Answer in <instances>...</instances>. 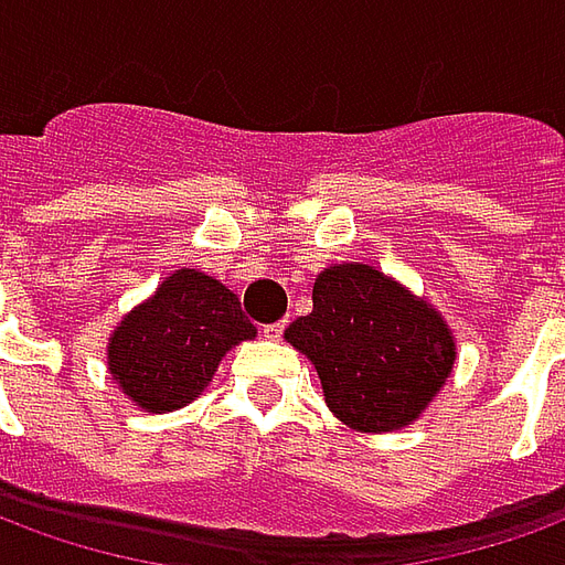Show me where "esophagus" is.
Wrapping results in <instances>:
<instances>
[{"label":"esophagus","instance_id":"1","mask_svg":"<svg viewBox=\"0 0 565 565\" xmlns=\"http://www.w3.org/2000/svg\"><path fill=\"white\" fill-rule=\"evenodd\" d=\"M284 327H287L284 320H278V323H266V327H263V335H266L269 342H278L284 335Z\"/></svg>","mask_w":565,"mask_h":565}]
</instances>
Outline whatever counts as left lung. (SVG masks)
Here are the masks:
<instances>
[{"label": "left lung", "mask_w": 565, "mask_h": 565, "mask_svg": "<svg viewBox=\"0 0 565 565\" xmlns=\"http://www.w3.org/2000/svg\"><path fill=\"white\" fill-rule=\"evenodd\" d=\"M311 302L284 339L315 363L332 415L360 433H393L424 415L457 356L436 308L363 263L320 271Z\"/></svg>", "instance_id": "left-lung-1"}]
</instances>
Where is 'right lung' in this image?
<instances>
[{
  "label": "right lung",
  "instance_id": "1",
  "mask_svg": "<svg viewBox=\"0 0 565 565\" xmlns=\"http://www.w3.org/2000/svg\"><path fill=\"white\" fill-rule=\"evenodd\" d=\"M254 335L233 290L205 271L178 269L111 332L108 372L139 408L166 415L193 403L223 354Z\"/></svg>",
  "mask_w": 565,
  "mask_h": 565
}]
</instances>
